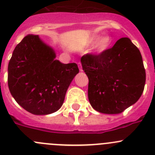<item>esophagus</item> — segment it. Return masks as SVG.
<instances>
[{
    "label": "esophagus",
    "mask_w": 155,
    "mask_h": 155,
    "mask_svg": "<svg viewBox=\"0 0 155 155\" xmlns=\"http://www.w3.org/2000/svg\"><path fill=\"white\" fill-rule=\"evenodd\" d=\"M78 66H79V70H80V71H82V64H81V62H78Z\"/></svg>",
    "instance_id": "34e87169"
}]
</instances>
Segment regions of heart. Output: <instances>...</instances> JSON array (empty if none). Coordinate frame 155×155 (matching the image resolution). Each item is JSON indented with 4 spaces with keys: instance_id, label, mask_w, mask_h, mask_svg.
Here are the masks:
<instances>
[{
    "instance_id": "1",
    "label": "heart",
    "mask_w": 155,
    "mask_h": 155,
    "mask_svg": "<svg viewBox=\"0 0 155 155\" xmlns=\"http://www.w3.org/2000/svg\"><path fill=\"white\" fill-rule=\"evenodd\" d=\"M99 38V36L98 35H94L91 38L90 40V43H94V42L97 41ZM111 37L109 36H104V37H101L99 40H98L96 46V49L97 51H104V50H106L107 48H108L109 46L111 44Z\"/></svg>"
}]
</instances>
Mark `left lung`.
<instances>
[{"mask_svg": "<svg viewBox=\"0 0 155 155\" xmlns=\"http://www.w3.org/2000/svg\"><path fill=\"white\" fill-rule=\"evenodd\" d=\"M81 63L88 77L89 102L95 110L121 113L141 97L145 70L140 50L127 37L100 54L87 53Z\"/></svg>", "mask_w": 155, "mask_h": 155, "instance_id": "obj_1", "label": "left lung"}]
</instances>
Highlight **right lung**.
<instances>
[{
  "label": "right lung",
  "instance_id": "obj_1",
  "mask_svg": "<svg viewBox=\"0 0 155 155\" xmlns=\"http://www.w3.org/2000/svg\"><path fill=\"white\" fill-rule=\"evenodd\" d=\"M37 35H28L15 46L8 65V86L17 103L34 115L60 109L69 85L79 70L62 64Z\"/></svg>",
  "mask_w": 155,
  "mask_h": 155
}]
</instances>
